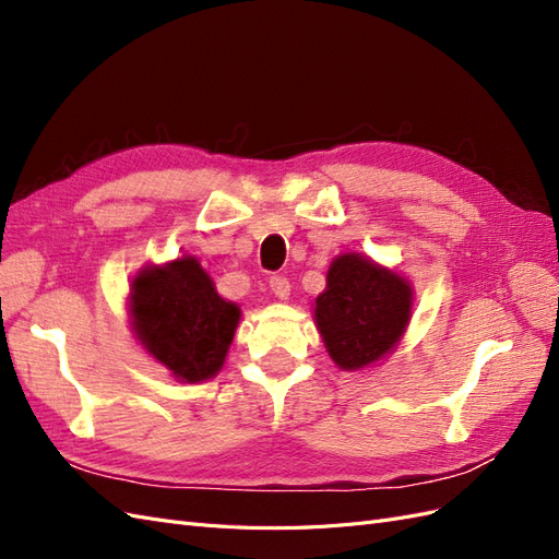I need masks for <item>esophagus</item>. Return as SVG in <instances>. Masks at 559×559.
I'll return each instance as SVG.
<instances>
[{
  "label": "esophagus",
  "instance_id": "esophagus-1",
  "mask_svg": "<svg viewBox=\"0 0 559 559\" xmlns=\"http://www.w3.org/2000/svg\"><path fill=\"white\" fill-rule=\"evenodd\" d=\"M270 292H273L280 300H286L292 296V284L286 277H270Z\"/></svg>",
  "mask_w": 559,
  "mask_h": 559
}]
</instances>
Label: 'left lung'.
<instances>
[{
    "label": "left lung",
    "mask_w": 559,
    "mask_h": 559,
    "mask_svg": "<svg viewBox=\"0 0 559 559\" xmlns=\"http://www.w3.org/2000/svg\"><path fill=\"white\" fill-rule=\"evenodd\" d=\"M411 280L359 251L335 257L314 324L333 364L349 373L378 366L396 349L413 317Z\"/></svg>",
    "instance_id": "left-lung-1"
}]
</instances>
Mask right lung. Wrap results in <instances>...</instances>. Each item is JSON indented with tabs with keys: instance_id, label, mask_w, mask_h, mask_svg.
<instances>
[{
	"instance_id": "right-lung-1",
	"label": "right lung",
	"mask_w": 559,
	"mask_h": 559,
	"mask_svg": "<svg viewBox=\"0 0 559 559\" xmlns=\"http://www.w3.org/2000/svg\"><path fill=\"white\" fill-rule=\"evenodd\" d=\"M132 337L179 382L212 380L224 368L242 310L216 294L195 257L148 263L130 282Z\"/></svg>"
}]
</instances>
